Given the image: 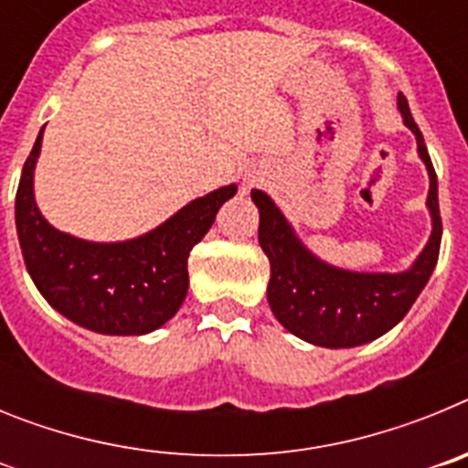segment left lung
<instances>
[{"label":"left lung","mask_w":468,"mask_h":468,"mask_svg":"<svg viewBox=\"0 0 468 468\" xmlns=\"http://www.w3.org/2000/svg\"><path fill=\"white\" fill-rule=\"evenodd\" d=\"M399 112L415 135L417 154L427 166V208L431 215V237L408 270L351 271L328 264L302 243L270 194L262 189L250 192L260 210V246L271 267L267 285L270 307L288 333L309 345L351 349L382 337L410 312L438 262L443 222L438 210L436 171L403 93H399Z\"/></svg>","instance_id":"8db88e82"}]
</instances>
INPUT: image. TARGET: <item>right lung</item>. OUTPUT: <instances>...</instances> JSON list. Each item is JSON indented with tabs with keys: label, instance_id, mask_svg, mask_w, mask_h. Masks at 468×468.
I'll return each mask as SVG.
<instances>
[{
	"label": "right lung",
	"instance_id": "right-lung-1",
	"mask_svg": "<svg viewBox=\"0 0 468 468\" xmlns=\"http://www.w3.org/2000/svg\"><path fill=\"white\" fill-rule=\"evenodd\" d=\"M44 128L25 161L16 194V229L37 291L56 312L93 333L147 335L161 328L187 297L189 250L208 234L237 185L194 198L135 239L86 241L56 229L35 201Z\"/></svg>",
	"mask_w": 468,
	"mask_h": 468
}]
</instances>
